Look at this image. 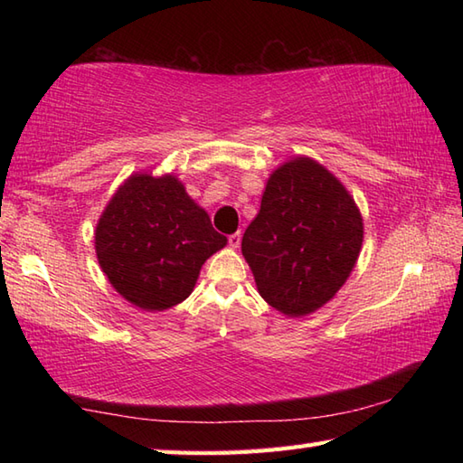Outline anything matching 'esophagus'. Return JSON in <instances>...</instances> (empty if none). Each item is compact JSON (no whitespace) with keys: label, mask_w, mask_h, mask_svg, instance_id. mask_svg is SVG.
<instances>
[{"label":"esophagus","mask_w":463,"mask_h":463,"mask_svg":"<svg viewBox=\"0 0 463 463\" xmlns=\"http://www.w3.org/2000/svg\"><path fill=\"white\" fill-rule=\"evenodd\" d=\"M229 247L231 249H239L241 247V232H234L229 237Z\"/></svg>","instance_id":"1"}]
</instances>
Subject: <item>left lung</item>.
<instances>
[{"label":"left lung","mask_w":463,"mask_h":463,"mask_svg":"<svg viewBox=\"0 0 463 463\" xmlns=\"http://www.w3.org/2000/svg\"><path fill=\"white\" fill-rule=\"evenodd\" d=\"M362 241L364 221L346 186L318 161L294 156L270 173L241 247L260 297L298 318L344 287Z\"/></svg>","instance_id":"1"}]
</instances>
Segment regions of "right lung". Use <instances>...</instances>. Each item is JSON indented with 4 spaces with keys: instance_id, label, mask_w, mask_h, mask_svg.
Listing matches in <instances>:
<instances>
[{
    "instance_id": "right-lung-1",
    "label": "right lung",
    "mask_w": 463,
    "mask_h": 463,
    "mask_svg": "<svg viewBox=\"0 0 463 463\" xmlns=\"http://www.w3.org/2000/svg\"><path fill=\"white\" fill-rule=\"evenodd\" d=\"M224 247L226 237L171 173L131 175L95 226V252L107 280L146 312L183 302L206 259Z\"/></svg>"
}]
</instances>
